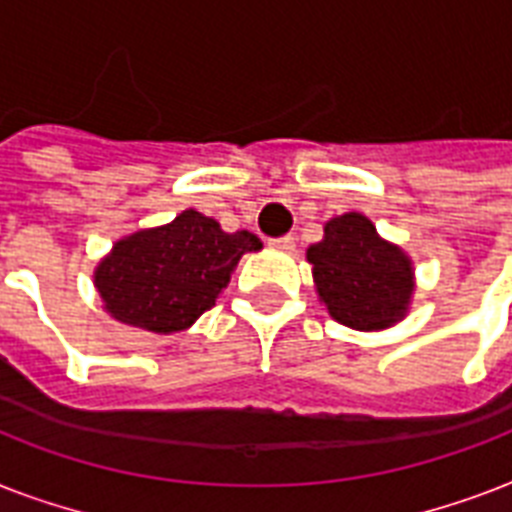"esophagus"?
<instances>
[{"instance_id": "34e87169", "label": "esophagus", "mask_w": 512, "mask_h": 512, "mask_svg": "<svg viewBox=\"0 0 512 512\" xmlns=\"http://www.w3.org/2000/svg\"><path fill=\"white\" fill-rule=\"evenodd\" d=\"M273 249H281V252H289V249H295V236H279V239L268 241Z\"/></svg>"}]
</instances>
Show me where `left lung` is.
<instances>
[{"instance_id":"1","label":"left lung","mask_w":512,"mask_h":512,"mask_svg":"<svg viewBox=\"0 0 512 512\" xmlns=\"http://www.w3.org/2000/svg\"><path fill=\"white\" fill-rule=\"evenodd\" d=\"M308 260L321 300L345 327L385 329L406 313L412 265L401 249L377 236L364 215L348 212L329 220Z\"/></svg>"}]
</instances>
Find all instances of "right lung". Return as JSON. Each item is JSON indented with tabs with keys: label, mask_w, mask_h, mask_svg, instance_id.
Masks as SVG:
<instances>
[{
	"label": "right lung",
	"mask_w": 512,
	"mask_h": 512,
	"mask_svg": "<svg viewBox=\"0 0 512 512\" xmlns=\"http://www.w3.org/2000/svg\"><path fill=\"white\" fill-rule=\"evenodd\" d=\"M260 247L255 233H225L212 217L185 209L170 225L119 241L98 265L95 287L116 321L170 335L209 311L239 257Z\"/></svg>",
	"instance_id": "obj_1"
}]
</instances>
